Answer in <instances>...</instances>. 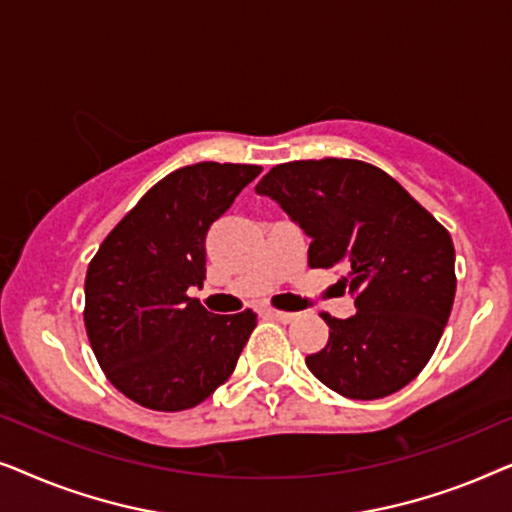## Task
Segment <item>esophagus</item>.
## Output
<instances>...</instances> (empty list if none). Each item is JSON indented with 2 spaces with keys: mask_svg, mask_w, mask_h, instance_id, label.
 Listing matches in <instances>:
<instances>
[{
  "mask_svg": "<svg viewBox=\"0 0 512 512\" xmlns=\"http://www.w3.org/2000/svg\"><path fill=\"white\" fill-rule=\"evenodd\" d=\"M265 314H268V317H272V319H277V321H282V324H289V321H293V317H296V314L293 312H282V310H265Z\"/></svg>",
  "mask_w": 512,
  "mask_h": 512,
  "instance_id": "1",
  "label": "esophagus"
}]
</instances>
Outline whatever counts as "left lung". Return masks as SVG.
Listing matches in <instances>:
<instances>
[{
    "label": "left lung",
    "mask_w": 512,
    "mask_h": 512,
    "mask_svg": "<svg viewBox=\"0 0 512 512\" xmlns=\"http://www.w3.org/2000/svg\"><path fill=\"white\" fill-rule=\"evenodd\" d=\"M258 195L312 237L310 268H345L356 314L328 324L305 359L319 382L354 401L403 389L422 373L450 319L454 244L433 214L380 167L349 158L293 160L265 174Z\"/></svg>",
    "instance_id": "1"
}]
</instances>
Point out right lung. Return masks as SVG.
I'll list each match as a JSON object with an SVG mask.
<instances>
[{"instance_id": "obj_1", "label": "right lung", "mask_w": 512, "mask_h": 512, "mask_svg": "<svg viewBox=\"0 0 512 512\" xmlns=\"http://www.w3.org/2000/svg\"><path fill=\"white\" fill-rule=\"evenodd\" d=\"M261 167L174 170L104 237L86 272L83 321L107 380L149 410L195 408L233 375L251 310L212 314L188 298L205 282V237Z\"/></svg>"}]
</instances>
